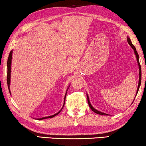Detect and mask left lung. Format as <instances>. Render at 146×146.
<instances>
[{
    "instance_id": "1",
    "label": "left lung",
    "mask_w": 146,
    "mask_h": 146,
    "mask_svg": "<svg viewBox=\"0 0 146 146\" xmlns=\"http://www.w3.org/2000/svg\"><path fill=\"white\" fill-rule=\"evenodd\" d=\"M127 41H128V44L130 46H131V48L133 49V50H134V54L135 55V58H136V60H137V65H138V68H139V81H138V86H137V91H136V93H135V96L137 95V92L139 91V87H140V85H141V66H140V64H139V55H138V53H137V51H136V49L134 47V45L132 44V43L131 42V40H130V38H129L128 36H127ZM87 100H88V104H89V107L91 108V109L93 110L94 112H95L96 114H100V115H108V114H106V113H104V112H102L100 111H98L96 109H95L93 106L91 105V102H90V100H89V96H88V94H87ZM134 100H133V102H134ZM132 102V103H133Z\"/></svg>"
}]
</instances>
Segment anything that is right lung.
Segmentation results:
<instances>
[{"instance_id": "right-lung-1", "label": "right lung", "mask_w": 146, "mask_h": 146, "mask_svg": "<svg viewBox=\"0 0 146 146\" xmlns=\"http://www.w3.org/2000/svg\"><path fill=\"white\" fill-rule=\"evenodd\" d=\"M12 52H13V50H11V52H10L9 58H8V61H7V85H8V87H9V90L10 93H11V90H10V85H11V64H12ZM69 85L67 87V89L66 91V93H65V98H64V102H63V107L61 108V109L59 110L58 112H57L56 114L52 115V116H46V117H43V118H37V120H44V119H46V118H52L53 117H54L56 116L57 114H58L59 112L61 111V110L63 109V106H64L65 104V97H66V94H67V92L68 91V89L69 87Z\"/></svg>"}]
</instances>
